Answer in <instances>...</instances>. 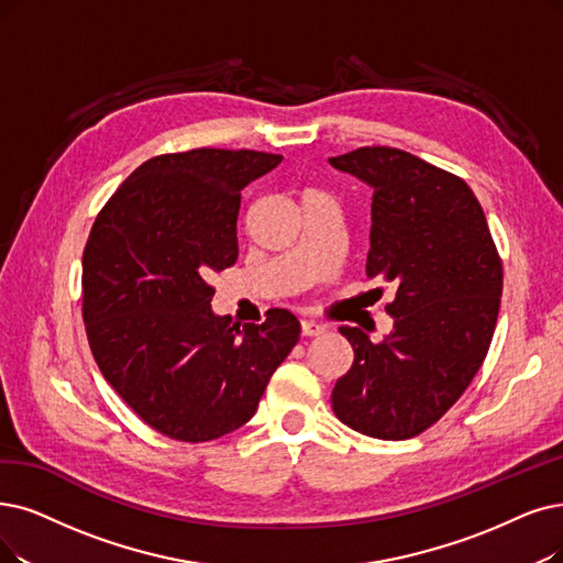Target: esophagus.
<instances>
[{
	"instance_id": "34e87169",
	"label": "esophagus",
	"mask_w": 563,
	"mask_h": 563,
	"mask_svg": "<svg viewBox=\"0 0 563 563\" xmlns=\"http://www.w3.org/2000/svg\"><path fill=\"white\" fill-rule=\"evenodd\" d=\"M323 330H325L323 325L313 323V321H300V332H302V336H317V334H321Z\"/></svg>"
}]
</instances>
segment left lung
I'll return each mask as SVG.
<instances>
[{
	"label": "left lung",
	"mask_w": 563,
	"mask_h": 563,
	"mask_svg": "<svg viewBox=\"0 0 563 563\" xmlns=\"http://www.w3.org/2000/svg\"><path fill=\"white\" fill-rule=\"evenodd\" d=\"M330 164L374 189L365 269L395 294L386 305L395 330L384 342L340 328L353 365L332 388V411L360 434L411 439L453 407L483 365L499 317L501 256L462 177L384 145Z\"/></svg>",
	"instance_id": "obj_1"
}]
</instances>
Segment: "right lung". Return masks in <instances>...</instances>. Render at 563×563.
Segmentation results:
<instances>
[{
    "label": "right lung",
    "mask_w": 563,
    "mask_h": 563,
    "mask_svg": "<svg viewBox=\"0 0 563 563\" xmlns=\"http://www.w3.org/2000/svg\"><path fill=\"white\" fill-rule=\"evenodd\" d=\"M282 154L198 147L152 156L95 219L82 252V321L108 384L152 430L203 443L256 413L298 344L286 309L214 317L210 279L238 261L242 189Z\"/></svg>",
    "instance_id": "add662e5"
}]
</instances>
